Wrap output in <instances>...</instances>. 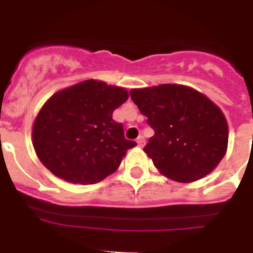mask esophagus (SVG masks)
I'll return each mask as SVG.
<instances>
[{
	"instance_id": "esophagus-1",
	"label": "esophagus",
	"mask_w": 253,
	"mask_h": 253,
	"mask_svg": "<svg viewBox=\"0 0 253 253\" xmlns=\"http://www.w3.org/2000/svg\"><path fill=\"white\" fill-rule=\"evenodd\" d=\"M137 143H138V146L143 147L144 146V143H146V139H144V137H143V135H139V137L137 138Z\"/></svg>"
}]
</instances>
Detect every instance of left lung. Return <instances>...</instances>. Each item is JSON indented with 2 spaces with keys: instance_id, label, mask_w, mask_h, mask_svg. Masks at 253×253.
<instances>
[{
  "instance_id": "8db88e82",
  "label": "left lung",
  "mask_w": 253,
  "mask_h": 253,
  "mask_svg": "<svg viewBox=\"0 0 253 253\" xmlns=\"http://www.w3.org/2000/svg\"><path fill=\"white\" fill-rule=\"evenodd\" d=\"M130 97L154 130L144 152L165 176L196 181L224 157L227 122L204 95L181 84H161L131 90Z\"/></svg>"
}]
</instances>
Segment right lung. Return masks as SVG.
Segmentation results:
<instances>
[{"mask_svg":"<svg viewBox=\"0 0 253 253\" xmlns=\"http://www.w3.org/2000/svg\"><path fill=\"white\" fill-rule=\"evenodd\" d=\"M122 87L88 80L45 102L33 126V144L44 166L72 184L91 185L115 172L126 151L122 123L113 119L128 100Z\"/></svg>","mask_w":253,"mask_h":253,"instance_id":"1","label":"right lung"}]
</instances>
